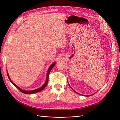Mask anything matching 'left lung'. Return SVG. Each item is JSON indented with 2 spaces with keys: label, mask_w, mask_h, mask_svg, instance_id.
I'll list each match as a JSON object with an SVG mask.
<instances>
[{
  "label": "left lung",
  "mask_w": 120,
  "mask_h": 120,
  "mask_svg": "<svg viewBox=\"0 0 120 120\" xmlns=\"http://www.w3.org/2000/svg\"><path fill=\"white\" fill-rule=\"evenodd\" d=\"M69 87H71V89H72L73 90V91H74V92H75V93H78V94H80V95H81V94H79V93H78L76 92L75 91H74V90H73V89H72V88L71 87V86H70V85H69ZM94 94H92V95H94ZM89 96H90V95H89Z\"/></svg>",
  "instance_id": "1"
}]
</instances>
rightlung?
<instances>
[{"instance_id": "1", "label": "right lung", "mask_w": 120, "mask_h": 120, "mask_svg": "<svg viewBox=\"0 0 120 120\" xmlns=\"http://www.w3.org/2000/svg\"><path fill=\"white\" fill-rule=\"evenodd\" d=\"M56 64V62L55 63H54L53 64H52L50 67H49V69H48V72H47V78H46V82H45V83H44V84L42 86H41V87L38 88V89H35V90H30V91H28V90H24L23 89H22L21 88H20V87H19L18 86L16 85L15 84H14L13 82H12L11 81V80L10 79V78L9 76V74H8V72H7V76L8 77V78H9V80L10 81V82H11V83L13 84L16 88H17V89H18L21 92L24 93V94H33V93H37V92H40L41 91L43 90L45 87H46L47 84H48V80H49V72H50L52 70V68L54 67V65H55Z\"/></svg>"}]
</instances>
